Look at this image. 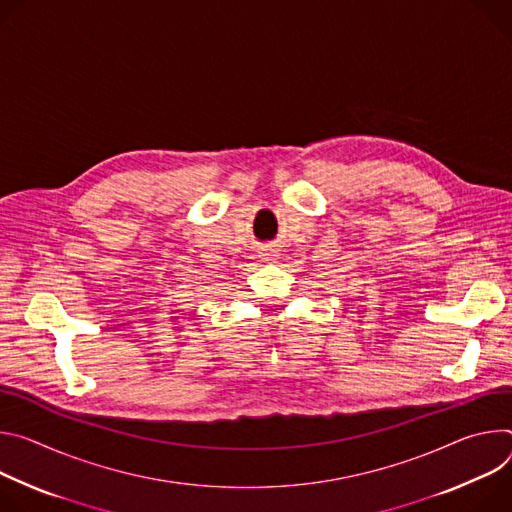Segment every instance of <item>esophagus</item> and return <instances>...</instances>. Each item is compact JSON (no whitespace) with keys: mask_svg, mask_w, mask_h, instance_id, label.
<instances>
[{"mask_svg":"<svg viewBox=\"0 0 512 512\" xmlns=\"http://www.w3.org/2000/svg\"><path fill=\"white\" fill-rule=\"evenodd\" d=\"M262 256H264V260H270V262H274V260H276V258H278V250H274V248H270V250H266V252H264V254H262Z\"/></svg>","mask_w":512,"mask_h":512,"instance_id":"esophagus-1","label":"esophagus"}]
</instances>
